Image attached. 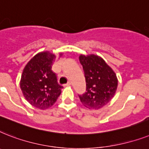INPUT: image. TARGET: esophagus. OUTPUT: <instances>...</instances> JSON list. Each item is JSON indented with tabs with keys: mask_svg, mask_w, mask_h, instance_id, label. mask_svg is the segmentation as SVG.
Wrapping results in <instances>:
<instances>
[{
	"mask_svg": "<svg viewBox=\"0 0 149 149\" xmlns=\"http://www.w3.org/2000/svg\"><path fill=\"white\" fill-rule=\"evenodd\" d=\"M71 81H68L67 83V84H64V86H70V85H71Z\"/></svg>",
	"mask_w": 149,
	"mask_h": 149,
	"instance_id": "1",
	"label": "esophagus"
}]
</instances>
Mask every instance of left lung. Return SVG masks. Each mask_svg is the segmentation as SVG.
<instances>
[{"mask_svg":"<svg viewBox=\"0 0 149 149\" xmlns=\"http://www.w3.org/2000/svg\"><path fill=\"white\" fill-rule=\"evenodd\" d=\"M86 81V91L78 95L82 104L89 109H100L114 97L118 78L104 60L95 54L79 56Z\"/></svg>","mask_w":149,"mask_h":149,"instance_id":"left-lung-1","label":"left lung"}]
</instances>
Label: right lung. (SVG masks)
Instances as JSON below:
<instances>
[{
    "label": "right lung",
    "instance_id": "obj_1",
    "mask_svg": "<svg viewBox=\"0 0 149 149\" xmlns=\"http://www.w3.org/2000/svg\"><path fill=\"white\" fill-rule=\"evenodd\" d=\"M55 58L49 52H40L27 62L21 74L20 87L24 96L39 109L52 107L61 93L63 87L58 84L57 76L52 70Z\"/></svg>",
    "mask_w": 149,
    "mask_h": 149
}]
</instances>
